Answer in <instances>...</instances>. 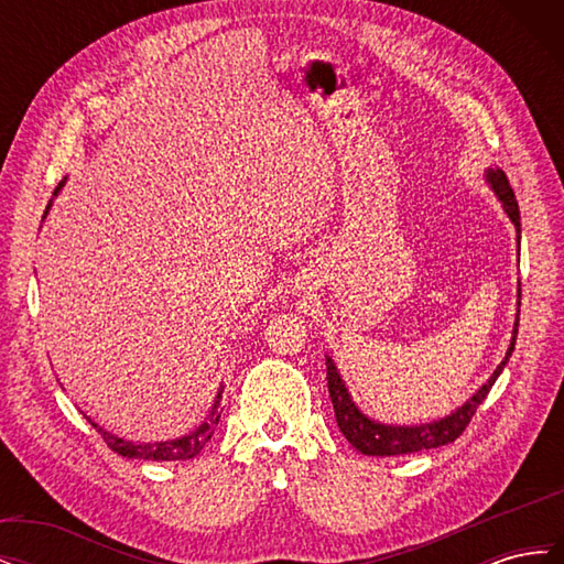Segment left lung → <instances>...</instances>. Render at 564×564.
Listing matches in <instances>:
<instances>
[{
  "label": "left lung",
  "mask_w": 564,
  "mask_h": 564,
  "mask_svg": "<svg viewBox=\"0 0 564 564\" xmlns=\"http://www.w3.org/2000/svg\"><path fill=\"white\" fill-rule=\"evenodd\" d=\"M487 181L491 185V191L497 193V197L503 202V209L508 214V218L516 224V230L520 232V209H518V199L513 187H510L506 174L501 169H487ZM520 240V235H518ZM520 299V292H518ZM520 308V303H518ZM518 322H520V311L516 317V327H513V338H510V348L506 352V357L501 360V365L494 369V373L489 377V381L475 392V395L460 404L456 412H452L449 416L440 419V421H431V423H421V425H386L379 421H371L369 416H365L360 409L355 406L350 392L340 379V373L334 365L332 357L327 355V386H329V398L334 404V414H336V423L340 433L346 435V440L350 445L362 452L367 456H400V454H412V452H421V449H433V447H442L454 442L460 433L466 431V425L470 423L473 414L477 412V406L482 404V400L487 398V392L491 390L494 381L499 379V373L503 371L506 362L510 360V355L516 350V336H518Z\"/></svg>",
  "instance_id": "left-lung-1"
}]
</instances>
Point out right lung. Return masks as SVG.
<instances>
[{
    "label": "right lung",
    "mask_w": 564,
    "mask_h": 564,
    "mask_svg": "<svg viewBox=\"0 0 564 564\" xmlns=\"http://www.w3.org/2000/svg\"><path fill=\"white\" fill-rule=\"evenodd\" d=\"M61 185H63V183H58L56 193L61 191ZM46 209H48V207H46ZM220 392H224V388L218 390V395H216V400H214V404H212V412L207 414V419H204L193 433H187V435H183V437H178V440H166V442H131V440L117 437V435L104 431V429H100V425L94 423L91 419H87V421L100 433V437L106 440V445H108L112 452L122 454V456H127V458H143V460H187V458L197 456V454L202 452V447L207 445V442H209L212 435H214V429H216V423H218V419H220V406H218V404H220Z\"/></svg>",
    "instance_id": "obj_1"
}]
</instances>
